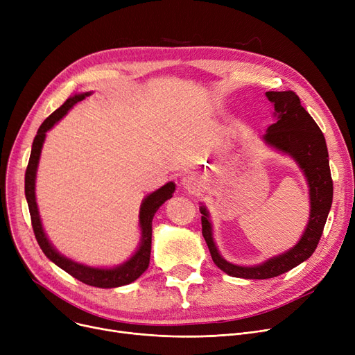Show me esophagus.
<instances>
[{"instance_id": "1", "label": "esophagus", "mask_w": 355, "mask_h": 355, "mask_svg": "<svg viewBox=\"0 0 355 355\" xmlns=\"http://www.w3.org/2000/svg\"><path fill=\"white\" fill-rule=\"evenodd\" d=\"M181 187L189 193H196L197 189H198V181L194 175H185L181 180Z\"/></svg>"}]
</instances>
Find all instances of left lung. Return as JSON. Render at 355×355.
Wrapping results in <instances>:
<instances>
[{
	"mask_svg": "<svg viewBox=\"0 0 355 355\" xmlns=\"http://www.w3.org/2000/svg\"><path fill=\"white\" fill-rule=\"evenodd\" d=\"M266 98L275 107L273 116L276 122L266 129L262 139L268 146L289 155L302 170L309 189V218L305 232L293 248L269 257L259 265L240 266L227 262L220 254L213 237L210 213L207 207L201 204L202 236L206 239L213 262L218 269L233 277L269 279L305 262L318 246L332 204V178L328 149L320 126L301 105L295 92H266Z\"/></svg>",
	"mask_w": 355,
	"mask_h": 355,
	"instance_id": "obj_1",
	"label": "left lung"
}]
</instances>
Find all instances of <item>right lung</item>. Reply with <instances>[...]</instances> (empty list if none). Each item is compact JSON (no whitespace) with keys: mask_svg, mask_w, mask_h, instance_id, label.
<instances>
[{"mask_svg":"<svg viewBox=\"0 0 355 355\" xmlns=\"http://www.w3.org/2000/svg\"><path fill=\"white\" fill-rule=\"evenodd\" d=\"M90 95H92V92L74 93V95L70 96L58 110H54L53 114L42 123L39 130H37V135H35V138L33 141V146H31V154H30V161L27 165V171H26L24 190H26V198L28 202L31 225H33L35 239H37V241H39V246L42 248L43 253L51 260V262L86 285L96 286V288H105V289L119 288L123 285L132 284L148 269L149 257H151L153 218L162 204L168 198L173 197V194L175 191V184L173 181L166 182L165 185H162L161 189L155 190L151 194H148L142 200L141 209H139L141 241H139L138 249L135 250V253L128 260H125L123 263L116 265L114 268H93V266L79 263V262H76V260H71V259L66 257L64 254H62L60 252L55 250V248L50 243V240L43 229L39 207H37V201H35L37 168H39L42 148H43V144L46 139L47 130H50L55 123H58L74 105Z\"/></svg>","mask_w":355,"mask_h":355,"instance_id":"obj_1","label":"right lung"}]
</instances>
